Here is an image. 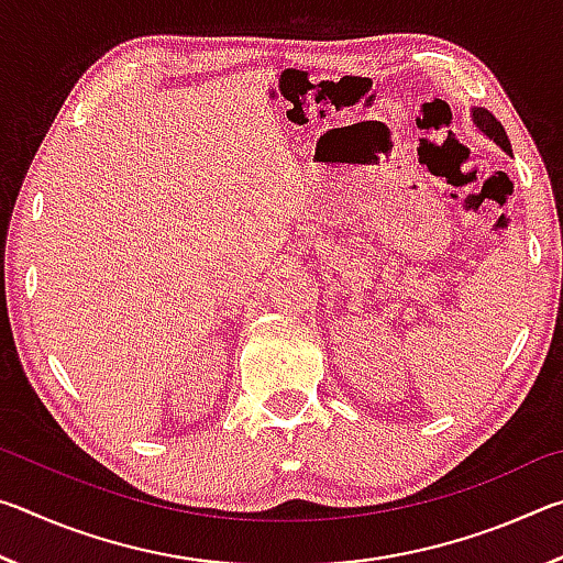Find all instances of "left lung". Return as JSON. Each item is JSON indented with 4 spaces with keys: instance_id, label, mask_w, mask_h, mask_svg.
<instances>
[{
    "instance_id": "left-lung-1",
    "label": "left lung",
    "mask_w": 563,
    "mask_h": 563,
    "mask_svg": "<svg viewBox=\"0 0 563 563\" xmlns=\"http://www.w3.org/2000/svg\"><path fill=\"white\" fill-rule=\"evenodd\" d=\"M472 121H474V126L484 133V136H487L489 141H494V144H497L501 151H507V154H511V144H509V139H507V131H504L501 123L494 119L487 109L474 107L472 109Z\"/></svg>"
}]
</instances>
